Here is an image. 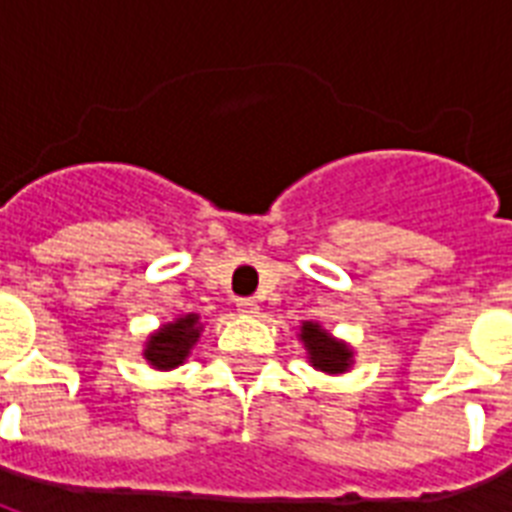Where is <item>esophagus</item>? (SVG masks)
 Instances as JSON below:
<instances>
[{
	"label": "esophagus",
	"instance_id": "34e87169",
	"mask_svg": "<svg viewBox=\"0 0 512 512\" xmlns=\"http://www.w3.org/2000/svg\"><path fill=\"white\" fill-rule=\"evenodd\" d=\"M236 311L244 313V316H255L260 311V303H257L255 297H239L236 300Z\"/></svg>",
	"mask_w": 512,
	"mask_h": 512
}]
</instances>
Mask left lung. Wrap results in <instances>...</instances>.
Listing matches in <instances>:
<instances>
[{"label": "left lung", "instance_id": "left-lung-1", "mask_svg": "<svg viewBox=\"0 0 512 512\" xmlns=\"http://www.w3.org/2000/svg\"><path fill=\"white\" fill-rule=\"evenodd\" d=\"M303 340L305 348L311 353L313 366H319L324 372H345L350 364V350L342 345V342L332 340V337L319 329L316 324H305L303 327Z\"/></svg>", "mask_w": 512, "mask_h": 512}]
</instances>
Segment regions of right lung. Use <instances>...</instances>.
<instances>
[{
	"label": "right lung",
	"instance_id": "1",
	"mask_svg": "<svg viewBox=\"0 0 512 512\" xmlns=\"http://www.w3.org/2000/svg\"><path fill=\"white\" fill-rule=\"evenodd\" d=\"M199 316H185V319L175 321V324H167L162 332H156L151 340H148L146 358L156 369H172V366L183 364L188 350L199 337V324H196Z\"/></svg>",
	"mask_w": 512,
	"mask_h": 512
}]
</instances>
